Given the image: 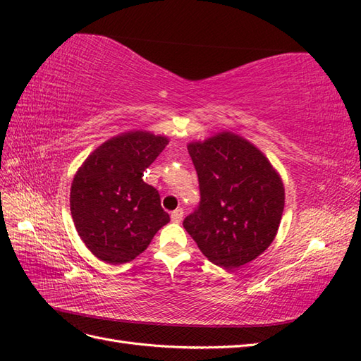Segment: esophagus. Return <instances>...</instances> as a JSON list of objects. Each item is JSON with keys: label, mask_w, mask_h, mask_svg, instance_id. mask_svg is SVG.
Wrapping results in <instances>:
<instances>
[{"label": "esophagus", "mask_w": 361, "mask_h": 361, "mask_svg": "<svg viewBox=\"0 0 361 361\" xmlns=\"http://www.w3.org/2000/svg\"><path fill=\"white\" fill-rule=\"evenodd\" d=\"M171 219H172L173 224H180V221L183 220V209H181V208L175 209V211L171 214Z\"/></svg>", "instance_id": "1"}]
</instances>
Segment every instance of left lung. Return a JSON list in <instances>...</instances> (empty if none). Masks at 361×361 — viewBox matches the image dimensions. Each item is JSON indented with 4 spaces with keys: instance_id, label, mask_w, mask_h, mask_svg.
Wrapping results in <instances>:
<instances>
[{
    "instance_id": "left-lung-1",
    "label": "left lung",
    "mask_w": 361,
    "mask_h": 361,
    "mask_svg": "<svg viewBox=\"0 0 361 361\" xmlns=\"http://www.w3.org/2000/svg\"><path fill=\"white\" fill-rule=\"evenodd\" d=\"M200 183V206L183 221L212 264L226 270L255 260L278 234L286 190L255 144L220 132L188 144Z\"/></svg>"
}]
</instances>
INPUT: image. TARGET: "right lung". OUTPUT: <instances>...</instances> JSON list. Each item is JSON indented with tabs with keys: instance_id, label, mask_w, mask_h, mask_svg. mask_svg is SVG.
Listing matches in <instances>:
<instances>
[{
	"instance_id": "right-lung-1",
	"label": "right lung",
	"mask_w": 361,
	"mask_h": 361,
	"mask_svg": "<svg viewBox=\"0 0 361 361\" xmlns=\"http://www.w3.org/2000/svg\"><path fill=\"white\" fill-rule=\"evenodd\" d=\"M167 144L166 136L132 130L102 142L78 169L70 192L71 216L97 259L127 264L169 224L158 190L142 180Z\"/></svg>"
}]
</instances>
